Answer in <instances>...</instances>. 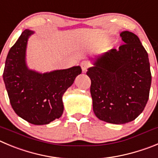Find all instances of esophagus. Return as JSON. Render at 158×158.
Returning a JSON list of instances; mask_svg holds the SVG:
<instances>
[{"label":"esophagus","mask_w":158,"mask_h":158,"mask_svg":"<svg viewBox=\"0 0 158 158\" xmlns=\"http://www.w3.org/2000/svg\"><path fill=\"white\" fill-rule=\"evenodd\" d=\"M89 66H90V64H89V62L86 61V60H84V61H82V63H81V68H82V72H86Z\"/></svg>","instance_id":"1"}]
</instances>
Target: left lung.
<instances>
[{"label": "left lung", "mask_w": 158, "mask_h": 158, "mask_svg": "<svg viewBox=\"0 0 158 158\" xmlns=\"http://www.w3.org/2000/svg\"><path fill=\"white\" fill-rule=\"evenodd\" d=\"M124 44L97 58L88 69L94 113L115 124L134 120L148 102L151 72L148 53L139 38L129 31L120 34Z\"/></svg>", "instance_id": "left-lung-1"}]
</instances>
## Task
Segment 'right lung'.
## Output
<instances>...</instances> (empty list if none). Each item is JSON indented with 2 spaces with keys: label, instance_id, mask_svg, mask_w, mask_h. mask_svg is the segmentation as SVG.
Masks as SVG:
<instances>
[{
  "label": "right lung",
  "instance_id": "obj_1",
  "mask_svg": "<svg viewBox=\"0 0 158 158\" xmlns=\"http://www.w3.org/2000/svg\"><path fill=\"white\" fill-rule=\"evenodd\" d=\"M32 34L34 31L25 30L10 49L3 79L15 113L32 124H48L63 114L62 97L82 69L75 66L44 74L28 69L25 55Z\"/></svg>",
  "mask_w": 158,
  "mask_h": 158
}]
</instances>
